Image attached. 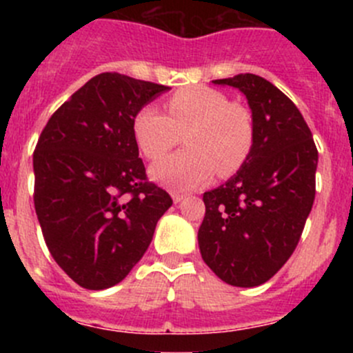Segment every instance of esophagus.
I'll return each instance as SVG.
<instances>
[{"mask_svg": "<svg viewBox=\"0 0 353 353\" xmlns=\"http://www.w3.org/2000/svg\"><path fill=\"white\" fill-rule=\"evenodd\" d=\"M170 196H172L174 203H181L184 199V194H181V193H170Z\"/></svg>", "mask_w": 353, "mask_h": 353, "instance_id": "esophagus-1", "label": "esophagus"}]
</instances>
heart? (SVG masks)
<instances>
[{
  "label": "heart",
  "instance_id": "b5f03b06",
  "mask_svg": "<svg viewBox=\"0 0 353 353\" xmlns=\"http://www.w3.org/2000/svg\"><path fill=\"white\" fill-rule=\"evenodd\" d=\"M169 116L154 105L138 110L133 134L143 155L163 157L186 133L188 150L157 162L150 174L174 191H191L208 183L215 172L227 177L243 167L254 141L251 114L243 105L208 87L177 90L167 102Z\"/></svg>",
  "mask_w": 353,
  "mask_h": 353
}]
</instances>
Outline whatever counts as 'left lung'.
<instances>
[{
	"mask_svg": "<svg viewBox=\"0 0 353 353\" xmlns=\"http://www.w3.org/2000/svg\"><path fill=\"white\" fill-rule=\"evenodd\" d=\"M243 92L251 109V154L227 183L203 194L201 258L234 287H258L287 263L316 194L318 150L294 102L258 74L213 80Z\"/></svg>",
	"mask_w": 353,
	"mask_h": 353,
	"instance_id": "8db88e82",
	"label": "left lung"
}]
</instances>
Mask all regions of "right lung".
Here are the masks:
<instances>
[{"mask_svg": "<svg viewBox=\"0 0 353 353\" xmlns=\"http://www.w3.org/2000/svg\"><path fill=\"white\" fill-rule=\"evenodd\" d=\"M170 90L119 73L88 80L42 130L34 152V205L49 252L88 290L126 279L172 199L147 183L133 121Z\"/></svg>", "mask_w": 353, "mask_h": 353, "instance_id": "add662e5", "label": "right lung"}]
</instances>
